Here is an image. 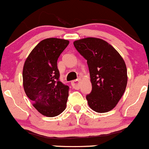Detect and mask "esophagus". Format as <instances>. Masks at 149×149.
Wrapping results in <instances>:
<instances>
[{
  "mask_svg": "<svg viewBox=\"0 0 149 149\" xmlns=\"http://www.w3.org/2000/svg\"><path fill=\"white\" fill-rule=\"evenodd\" d=\"M80 81L81 79H76V80H73L71 82V84L72 86V87L74 88L75 89H79V88H80Z\"/></svg>",
  "mask_w": 149,
  "mask_h": 149,
  "instance_id": "esophagus-1",
  "label": "esophagus"
}]
</instances>
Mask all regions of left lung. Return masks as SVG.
Returning a JSON list of instances; mask_svg holds the SVG:
<instances>
[{
    "label": "left lung",
    "mask_w": 149,
    "mask_h": 149,
    "mask_svg": "<svg viewBox=\"0 0 149 149\" xmlns=\"http://www.w3.org/2000/svg\"><path fill=\"white\" fill-rule=\"evenodd\" d=\"M74 46L87 60L89 68L92 89L86 99L89 107L99 113L111 111L123 96L127 84L124 60L111 45L100 38L76 40Z\"/></svg>",
    "instance_id": "8db88e82"
}]
</instances>
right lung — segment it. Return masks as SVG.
Returning <instances> with one entry per match:
<instances>
[{
    "label": "right lung",
    "instance_id": "1",
    "mask_svg": "<svg viewBox=\"0 0 149 149\" xmlns=\"http://www.w3.org/2000/svg\"><path fill=\"white\" fill-rule=\"evenodd\" d=\"M68 45L67 40H43L32 50L24 64V90L35 108L44 116H56L66 108L70 89L60 81L57 62Z\"/></svg>",
    "mask_w": 149,
    "mask_h": 149
}]
</instances>
